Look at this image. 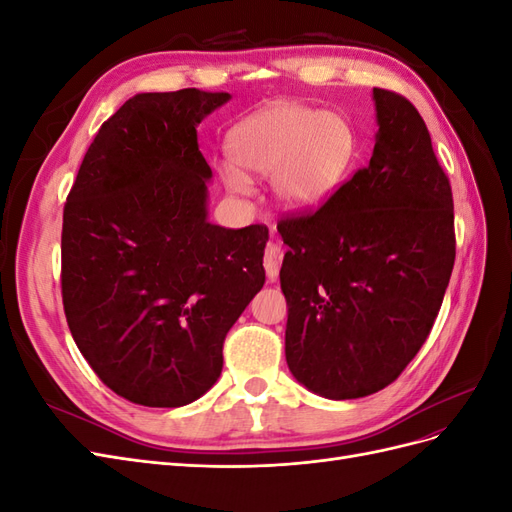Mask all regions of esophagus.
<instances>
[{"label":"esophagus","mask_w":512,"mask_h":512,"mask_svg":"<svg viewBox=\"0 0 512 512\" xmlns=\"http://www.w3.org/2000/svg\"><path fill=\"white\" fill-rule=\"evenodd\" d=\"M282 260H284V250L277 243H269L265 256H262V262H265V269H267V280L275 282L277 275H280V267H282Z\"/></svg>","instance_id":"esophagus-1"}]
</instances>
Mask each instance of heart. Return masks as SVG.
<instances>
[{
  "mask_svg": "<svg viewBox=\"0 0 512 512\" xmlns=\"http://www.w3.org/2000/svg\"><path fill=\"white\" fill-rule=\"evenodd\" d=\"M352 151L346 123L303 104H277L243 119L228 136V153L241 170L273 177L277 200L290 209L320 205L342 179ZM241 170H222L228 190L245 194Z\"/></svg>",
  "mask_w": 512,
  "mask_h": 512,
  "instance_id": "obj_1",
  "label": "heart"
}]
</instances>
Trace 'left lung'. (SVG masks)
I'll return each mask as SVG.
<instances>
[{"instance_id":"obj_1","label":"left lung","mask_w":512,"mask_h":512,"mask_svg":"<svg viewBox=\"0 0 512 512\" xmlns=\"http://www.w3.org/2000/svg\"><path fill=\"white\" fill-rule=\"evenodd\" d=\"M378 134L369 166L316 211L277 230L290 247L286 363L309 391L356 399L382 391L421 350L455 265L448 177L423 117L374 87Z\"/></svg>"}]
</instances>
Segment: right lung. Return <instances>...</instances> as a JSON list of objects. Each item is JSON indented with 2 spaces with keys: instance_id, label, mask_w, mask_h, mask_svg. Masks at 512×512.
I'll return each instance as SVG.
<instances>
[{
  "instance_id": "1",
  "label": "right lung",
  "mask_w": 512,
  "mask_h": 512,
  "mask_svg": "<svg viewBox=\"0 0 512 512\" xmlns=\"http://www.w3.org/2000/svg\"><path fill=\"white\" fill-rule=\"evenodd\" d=\"M224 91L138 94L102 123L64 207L61 299L98 378L179 408L222 374L224 339L265 284L269 228L207 222L196 126Z\"/></svg>"
}]
</instances>
